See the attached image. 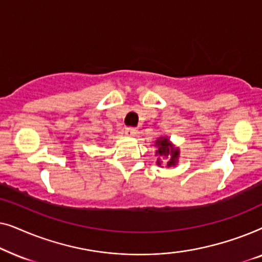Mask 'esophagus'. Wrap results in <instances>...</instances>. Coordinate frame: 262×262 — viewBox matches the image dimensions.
I'll return each mask as SVG.
<instances>
[{
  "label": "esophagus",
  "mask_w": 262,
  "mask_h": 262,
  "mask_svg": "<svg viewBox=\"0 0 262 262\" xmlns=\"http://www.w3.org/2000/svg\"><path fill=\"white\" fill-rule=\"evenodd\" d=\"M137 132L138 131L136 127H126V130H125V134H126L127 136H132V137L137 135Z\"/></svg>",
  "instance_id": "esophagus-1"
}]
</instances>
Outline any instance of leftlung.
<instances>
[{"label":"left lung","instance_id":"1","mask_svg":"<svg viewBox=\"0 0 262 262\" xmlns=\"http://www.w3.org/2000/svg\"><path fill=\"white\" fill-rule=\"evenodd\" d=\"M155 146H157L156 150V156H159L157 159V164L161 166L162 161H161V157H164V159H169L167 161V167L169 168L171 166H175L178 163L179 155H180V151H179L178 148L171 144L169 139L167 137H161L156 141Z\"/></svg>","mask_w":262,"mask_h":262}]
</instances>
